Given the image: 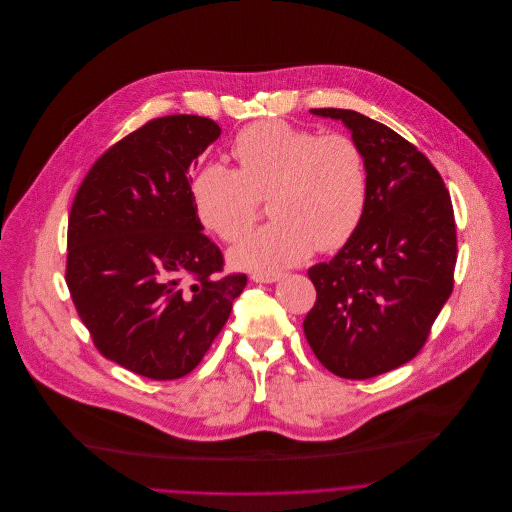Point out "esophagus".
I'll return each mask as SVG.
<instances>
[{
  "label": "esophagus",
  "mask_w": 512,
  "mask_h": 512,
  "mask_svg": "<svg viewBox=\"0 0 512 512\" xmlns=\"http://www.w3.org/2000/svg\"><path fill=\"white\" fill-rule=\"evenodd\" d=\"M280 278H282L280 272H276V274H252V280H254V282H264V284L278 282Z\"/></svg>",
  "instance_id": "esophagus-1"
}]
</instances>
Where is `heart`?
Wrapping results in <instances>:
<instances>
[{
    "mask_svg": "<svg viewBox=\"0 0 512 512\" xmlns=\"http://www.w3.org/2000/svg\"><path fill=\"white\" fill-rule=\"evenodd\" d=\"M230 155L236 169L203 165L189 195L199 222L228 244L248 234L260 199H268L274 222L232 250L234 266L276 274L304 262L315 248L339 250L359 228L369 179L353 137H319L286 121H260L236 135Z\"/></svg>",
    "mask_w": 512,
    "mask_h": 512,
    "instance_id": "b5f03b06",
    "label": "heart"
}]
</instances>
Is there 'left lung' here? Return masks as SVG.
I'll use <instances>...</instances> for the list:
<instances>
[{
    "label": "left lung",
    "instance_id": "left-lung-1",
    "mask_svg": "<svg viewBox=\"0 0 512 512\" xmlns=\"http://www.w3.org/2000/svg\"><path fill=\"white\" fill-rule=\"evenodd\" d=\"M343 121L367 161L365 214L329 262L309 268L317 302L304 335L317 359L345 379H369L412 361L454 288L456 222L430 159L389 127L347 109Z\"/></svg>",
    "mask_w": 512,
    "mask_h": 512
}]
</instances>
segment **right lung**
<instances>
[{
    "instance_id": "obj_1",
    "label": "right lung",
    "mask_w": 512,
    "mask_h": 512,
    "mask_svg": "<svg viewBox=\"0 0 512 512\" xmlns=\"http://www.w3.org/2000/svg\"><path fill=\"white\" fill-rule=\"evenodd\" d=\"M220 133L197 115L145 123L94 161L68 216L80 321L100 355L155 381L199 365L248 282L222 276V250L201 234L189 195V167Z\"/></svg>"
}]
</instances>
